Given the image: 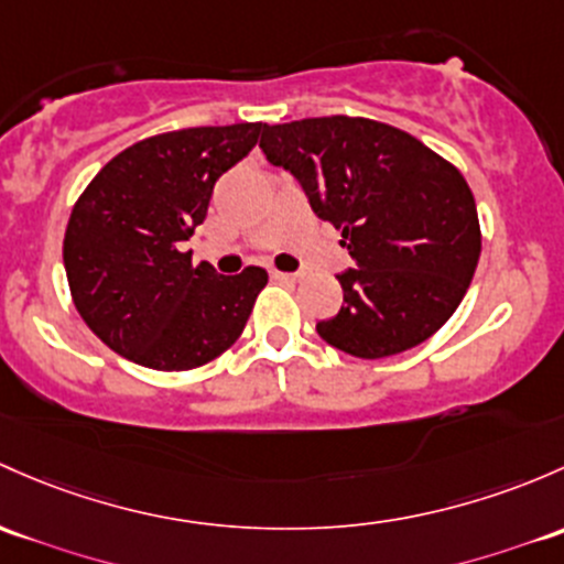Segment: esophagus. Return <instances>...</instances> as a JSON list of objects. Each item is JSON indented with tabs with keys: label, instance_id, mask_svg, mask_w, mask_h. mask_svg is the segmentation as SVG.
<instances>
[{
	"label": "esophagus",
	"instance_id": "1",
	"mask_svg": "<svg viewBox=\"0 0 564 564\" xmlns=\"http://www.w3.org/2000/svg\"><path fill=\"white\" fill-rule=\"evenodd\" d=\"M272 278H275V281L297 283V281H302V272H281V270H272Z\"/></svg>",
	"mask_w": 564,
	"mask_h": 564
}]
</instances>
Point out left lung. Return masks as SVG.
Listing matches in <instances>:
<instances>
[{"mask_svg":"<svg viewBox=\"0 0 564 564\" xmlns=\"http://www.w3.org/2000/svg\"><path fill=\"white\" fill-rule=\"evenodd\" d=\"M259 148L297 177L318 218L343 229L357 262L337 275L340 313L316 324L329 346L359 359L394 357L452 318L481 257V227L448 159L359 116L264 123Z\"/></svg>","mask_w":564,"mask_h":564,"instance_id":"1","label":"left lung"}]
</instances>
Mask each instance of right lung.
Here are the masks:
<instances>
[{"mask_svg":"<svg viewBox=\"0 0 564 564\" xmlns=\"http://www.w3.org/2000/svg\"><path fill=\"white\" fill-rule=\"evenodd\" d=\"M259 132L262 123H229L153 134L112 156L78 197L64 232L69 294L116 354L151 370H194L246 329L267 272L218 275L181 242Z\"/></svg>","mask_w":564,"mask_h":564,"instance_id":"1","label":"right lung"}]
</instances>
